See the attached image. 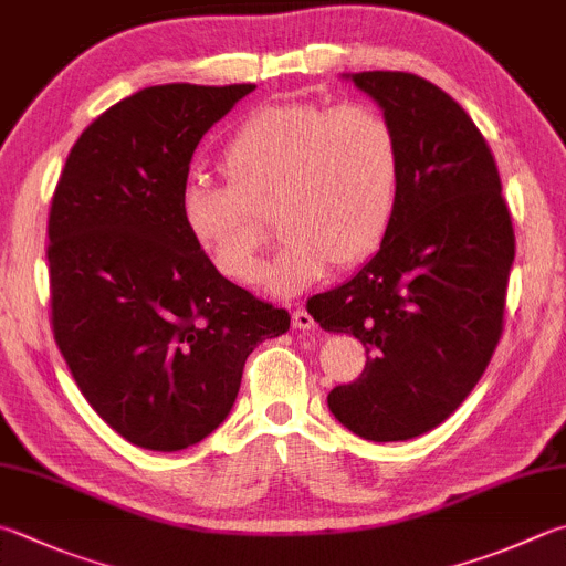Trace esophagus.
I'll list each match as a JSON object with an SVG mask.
<instances>
[{
    "mask_svg": "<svg viewBox=\"0 0 566 566\" xmlns=\"http://www.w3.org/2000/svg\"><path fill=\"white\" fill-rule=\"evenodd\" d=\"M293 327L295 329H313L315 327V319H313V315L307 313V311H293Z\"/></svg>",
    "mask_w": 566,
    "mask_h": 566,
    "instance_id": "1",
    "label": "esophagus"
}]
</instances>
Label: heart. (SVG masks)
<instances>
[{
  "label": "heart",
  "instance_id": "1",
  "mask_svg": "<svg viewBox=\"0 0 566 566\" xmlns=\"http://www.w3.org/2000/svg\"><path fill=\"white\" fill-rule=\"evenodd\" d=\"M227 185L191 179L179 214L197 249L227 279L249 285L273 219L281 231L269 283L293 295L325 275L375 253L397 214L401 145L375 105H269L229 135L219 155Z\"/></svg>",
  "mask_w": 566,
  "mask_h": 566
}]
</instances>
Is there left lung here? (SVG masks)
<instances>
[{
  "label": "left lung",
  "mask_w": 566,
  "mask_h": 566,
  "mask_svg": "<svg viewBox=\"0 0 566 566\" xmlns=\"http://www.w3.org/2000/svg\"><path fill=\"white\" fill-rule=\"evenodd\" d=\"M401 145L397 214L379 251L307 301L319 327L367 349L327 407L367 441H409L461 407L503 335L515 231L495 157L461 105L403 71L352 73Z\"/></svg>",
  "instance_id": "8db88e82"
}]
</instances>
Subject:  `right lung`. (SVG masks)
<instances>
[{"instance_id": "add662e5", "label": "right lung", "mask_w": 566, "mask_h": 566, "mask_svg": "<svg viewBox=\"0 0 566 566\" xmlns=\"http://www.w3.org/2000/svg\"><path fill=\"white\" fill-rule=\"evenodd\" d=\"M253 83L137 91L85 127L49 211L53 339L95 413L147 451L227 419L253 347L291 315L209 263L179 214L205 133Z\"/></svg>"}]
</instances>
